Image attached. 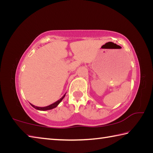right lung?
<instances>
[{
    "mask_svg": "<svg viewBox=\"0 0 153 153\" xmlns=\"http://www.w3.org/2000/svg\"><path fill=\"white\" fill-rule=\"evenodd\" d=\"M65 94H66V93H65V94L63 96V97H62L60 98V99L58 100L57 101H56L55 102H54V103H53V104H51V105H50L46 106V107H36V106L33 105H32V104H30V105H32L33 108H35L36 109H37V110H40V111H47V110L53 109V108H55V107H57V106H58V105L59 104V103H60V102H61V100L63 99V98H64L65 97Z\"/></svg>",
    "mask_w": 153,
    "mask_h": 153,
    "instance_id": "obj_1",
    "label": "right lung"
}]
</instances>
